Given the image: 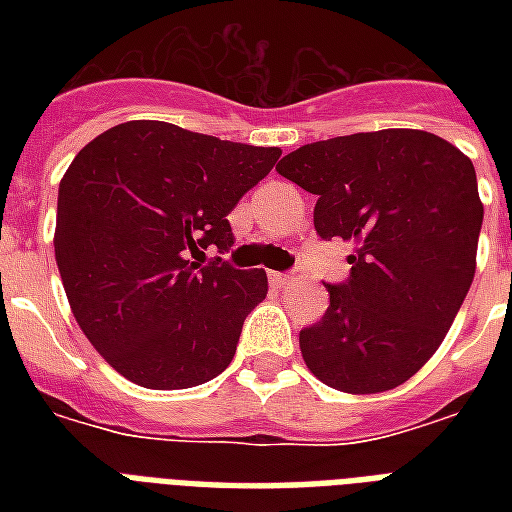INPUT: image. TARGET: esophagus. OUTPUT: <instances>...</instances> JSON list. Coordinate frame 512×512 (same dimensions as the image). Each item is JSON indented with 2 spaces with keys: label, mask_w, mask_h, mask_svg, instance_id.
<instances>
[{
  "label": "esophagus",
  "mask_w": 512,
  "mask_h": 512,
  "mask_svg": "<svg viewBox=\"0 0 512 512\" xmlns=\"http://www.w3.org/2000/svg\"><path fill=\"white\" fill-rule=\"evenodd\" d=\"M268 281H271L273 287H287L289 281H295V276H289V273L271 271V273H268Z\"/></svg>",
  "instance_id": "1"
}]
</instances>
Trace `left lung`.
Here are the masks:
<instances>
[{
  "instance_id": "1",
  "label": "left lung",
  "mask_w": 512,
  "mask_h": 512,
  "mask_svg": "<svg viewBox=\"0 0 512 512\" xmlns=\"http://www.w3.org/2000/svg\"><path fill=\"white\" fill-rule=\"evenodd\" d=\"M276 172L316 196L324 241H350V276L300 332L308 369L342 393H382L422 369L476 276V170L433 132L380 130L297 148Z\"/></svg>"
}]
</instances>
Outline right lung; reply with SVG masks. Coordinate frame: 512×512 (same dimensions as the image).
I'll return each mask as SVG.
<instances>
[{
    "mask_svg": "<svg viewBox=\"0 0 512 512\" xmlns=\"http://www.w3.org/2000/svg\"><path fill=\"white\" fill-rule=\"evenodd\" d=\"M279 156L148 119L76 154L58 188L55 260L76 324L127 380L180 390L231 364L268 276L198 257L231 249V209Z\"/></svg>",
    "mask_w": 512,
    "mask_h": 512,
    "instance_id": "obj_1",
    "label": "right lung"
}]
</instances>
